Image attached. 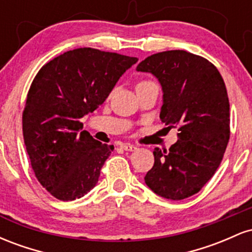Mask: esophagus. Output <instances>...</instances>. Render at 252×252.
Here are the masks:
<instances>
[{"instance_id": "34e87169", "label": "esophagus", "mask_w": 252, "mask_h": 252, "mask_svg": "<svg viewBox=\"0 0 252 252\" xmlns=\"http://www.w3.org/2000/svg\"><path fill=\"white\" fill-rule=\"evenodd\" d=\"M122 148L126 150V152H135V150L137 149L135 146H132V144H130V143L122 144Z\"/></svg>"}]
</instances>
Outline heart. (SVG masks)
I'll list each match as a JSON object with an SVG mask.
<instances>
[{
    "label": "heart",
    "instance_id": "b5f03b06",
    "mask_svg": "<svg viewBox=\"0 0 252 252\" xmlns=\"http://www.w3.org/2000/svg\"><path fill=\"white\" fill-rule=\"evenodd\" d=\"M146 84H155L154 82H150V80H143V82L138 83V85H146Z\"/></svg>",
    "mask_w": 252,
    "mask_h": 252
}]
</instances>
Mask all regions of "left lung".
Listing matches in <instances>:
<instances>
[{
  "label": "left lung",
  "instance_id": "1",
  "mask_svg": "<svg viewBox=\"0 0 252 252\" xmlns=\"http://www.w3.org/2000/svg\"><path fill=\"white\" fill-rule=\"evenodd\" d=\"M161 84L160 118L178 129L170 148H155L154 166L144 176L153 192L170 200L198 193L215 175L230 138V103L217 67L186 51L153 54L137 65Z\"/></svg>",
  "mask_w": 252,
  "mask_h": 252
}]
</instances>
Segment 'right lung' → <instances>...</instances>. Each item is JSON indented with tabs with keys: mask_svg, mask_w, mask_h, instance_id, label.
Returning a JSON list of instances; mask_svg holds the SVG:
<instances>
[{
	"mask_svg": "<svg viewBox=\"0 0 252 252\" xmlns=\"http://www.w3.org/2000/svg\"><path fill=\"white\" fill-rule=\"evenodd\" d=\"M137 58L84 47L65 52L37 72L22 115L25 146L42 187L63 201L97 185L114 146L83 130V118L102 105Z\"/></svg>",
	"mask_w": 252,
	"mask_h": 252,
	"instance_id": "1",
	"label": "right lung"
}]
</instances>
